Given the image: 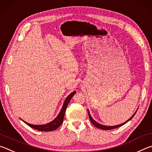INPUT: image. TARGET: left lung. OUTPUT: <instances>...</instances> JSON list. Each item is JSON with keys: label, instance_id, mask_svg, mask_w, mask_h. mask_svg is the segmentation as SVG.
<instances>
[{"label": "left lung", "instance_id": "8db88e82", "mask_svg": "<svg viewBox=\"0 0 152 152\" xmlns=\"http://www.w3.org/2000/svg\"><path fill=\"white\" fill-rule=\"evenodd\" d=\"M87 111H88V115H89V117L90 121H91V122L93 124V125H94V126H95L96 127H97V128L102 129H103V130H110V129H115V128H117V127H120V126H123V125H124L125 124H126L127 122H128L129 120H131L133 117H134V116L135 115V114L136 113V112H137V111H135V113L131 117V118H130L128 119V120L126 121V122H124V123H123V124H120V125H118V126H103V125H101V124H98L97 122L95 121L94 120V119L91 118V115H90V113H89V110H87Z\"/></svg>", "mask_w": 152, "mask_h": 152}]
</instances>
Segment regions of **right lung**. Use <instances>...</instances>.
<instances>
[{"mask_svg":"<svg viewBox=\"0 0 152 152\" xmlns=\"http://www.w3.org/2000/svg\"><path fill=\"white\" fill-rule=\"evenodd\" d=\"M76 94V91H73V93L69 95V96L66 98V99L65 102H64L63 105L62 107V109H61L59 113L57 115V118H56L54 120L52 121L51 122H50L49 124H45V125H32L30 124L26 123L25 121V123L28 125V126H30L33 129H35L37 130H39V131H41V132H50V131H53V130H55L56 129H57L58 127H59L61 124H62L63 121V118L64 116H65V111H66V108L67 107V105L69 104V102L71 99L72 97Z\"/></svg>","mask_w":152,"mask_h":152,"instance_id":"1","label":"right lung"}]
</instances>
